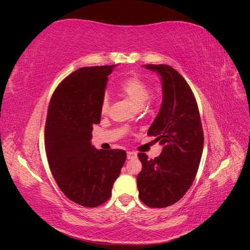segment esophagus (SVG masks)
<instances>
[{
	"instance_id": "obj_1",
	"label": "esophagus",
	"mask_w": 250,
	"mask_h": 250,
	"mask_svg": "<svg viewBox=\"0 0 250 250\" xmlns=\"http://www.w3.org/2000/svg\"><path fill=\"white\" fill-rule=\"evenodd\" d=\"M135 157H137V153L135 152H131V151L127 152V160H133Z\"/></svg>"
}]
</instances>
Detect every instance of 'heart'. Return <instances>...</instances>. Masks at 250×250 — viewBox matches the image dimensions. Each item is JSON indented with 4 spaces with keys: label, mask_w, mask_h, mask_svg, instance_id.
<instances>
[{
    "label": "heart",
    "mask_w": 250,
    "mask_h": 250,
    "mask_svg": "<svg viewBox=\"0 0 250 250\" xmlns=\"http://www.w3.org/2000/svg\"><path fill=\"white\" fill-rule=\"evenodd\" d=\"M118 89L120 93L124 95L128 100H130L135 106L142 107L150 97L151 88L148 83L137 75L128 77L120 83ZM109 107V98L107 95H104L101 104L100 111L101 113H106Z\"/></svg>",
    "instance_id": "heart-1"
}]
</instances>
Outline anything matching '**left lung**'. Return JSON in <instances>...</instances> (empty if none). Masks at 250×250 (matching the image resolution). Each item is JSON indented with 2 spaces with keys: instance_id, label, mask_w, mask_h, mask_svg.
I'll return each instance as SVG.
<instances>
[{
  "instance_id": "8db88e82",
  "label": "left lung",
  "mask_w": 250,
  "mask_h": 250,
  "mask_svg": "<svg viewBox=\"0 0 250 250\" xmlns=\"http://www.w3.org/2000/svg\"><path fill=\"white\" fill-rule=\"evenodd\" d=\"M161 75L163 103L148 135L163 146L149 160L139 153L142 171L137 183L139 197L149 208H167L184 197L197 174L203 149V130L197 102L190 85L167 64H146Z\"/></svg>"
}]
</instances>
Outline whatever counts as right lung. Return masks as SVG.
Here are the masks:
<instances>
[{"instance_id":"obj_1","label":"right lung","mask_w":250,"mask_h":250,"mask_svg":"<svg viewBox=\"0 0 250 250\" xmlns=\"http://www.w3.org/2000/svg\"><path fill=\"white\" fill-rule=\"evenodd\" d=\"M116 65L85 66L59 83L48 107L44 146L52 175L70 200L86 208L106 202L126 161L122 149L97 150L92 130L101 121L107 76Z\"/></svg>"}]
</instances>
